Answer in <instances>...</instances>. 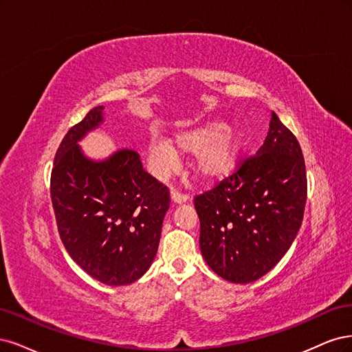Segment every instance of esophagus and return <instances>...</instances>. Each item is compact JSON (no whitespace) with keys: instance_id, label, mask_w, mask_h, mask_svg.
<instances>
[{"instance_id":"obj_1","label":"esophagus","mask_w":352,"mask_h":352,"mask_svg":"<svg viewBox=\"0 0 352 352\" xmlns=\"http://www.w3.org/2000/svg\"><path fill=\"white\" fill-rule=\"evenodd\" d=\"M171 199L175 203H184L190 199V196L187 195V192H183V191H179L177 188H171Z\"/></svg>"}]
</instances>
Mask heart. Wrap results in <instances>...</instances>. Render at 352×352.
Segmentation results:
<instances>
[{"mask_svg":"<svg viewBox=\"0 0 352 352\" xmlns=\"http://www.w3.org/2000/svg\"><path fill=\"white\" fill-rule=\"evenodd\" d=\"M241 151V138L221 121L177 131L171 143L152 135L149 161L155 171L164 175L178 164V153L196 155L195 169L205 179H219L232 173Z\"/></svg>","mask_w":352,"mask_h":352,"instance_id":"heart-1","label":"heart"}]
</instances>
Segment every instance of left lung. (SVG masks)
Masks as SVG:
<instances>
[{"instance_id": "obj_1", "label": "left lung", "mask_w": 352, "mask_h": 352, "mask_svg": "<svg viewBox=\"0 0 352 352\" xmlns=\"http://www.w3.org/2000/svg\"><path fill=\"white\" fill-rule=\"evenodd\" d=\"M305 200L307 174L301 146L272 112L257 153L195 197L200 250L209 267L234 283L262 278L297 236Z\"/></svg>"}]
</instances>
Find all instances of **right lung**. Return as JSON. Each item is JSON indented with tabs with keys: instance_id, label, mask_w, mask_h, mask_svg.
Listing matches in <instances>:
<instances>
[{
	"instance_id": "obj_1",
	"label": "right lung",
	"mask_w": 352,
	"mask_h": 352,
	"mask_svg": "<svg viewBox=\"0 0 352 352\" xmlns=\"http://www.w3.org/2000/svg\"><path fill=\"white\" fill-rule=\"evenodd\" d=\"M90 109L55 153L51 201L61 241L86 274L112 287L138 280L149 269L169 209V190L147 174L134 151L89 161L77 142L102 122Z\"/></svg>"
}]
</instances>
